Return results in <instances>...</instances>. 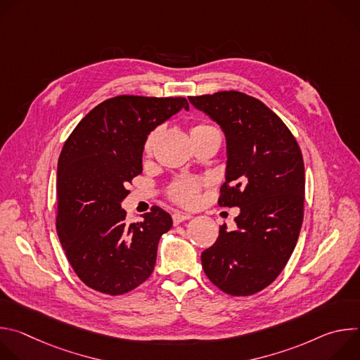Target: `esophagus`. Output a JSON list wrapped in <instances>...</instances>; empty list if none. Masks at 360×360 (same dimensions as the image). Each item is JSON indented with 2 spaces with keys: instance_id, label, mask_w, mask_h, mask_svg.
<instances>
[{
  "instance_id": "1",
  "label": "esophagus",
  "mask_w": 360,
  "mask_h": 360,
  "mask_svg": "<svg viewBox=\"0 0 360 360\" xmlns=\"http://www.w3.org/2000/svg\"><path fill=\"white\" fill-rule=\"evenodd\" d=\"M191 218H192V215H189V214H184V212H175V214L172 215L174 225H179L181 222L188 221V219H191Z\"/></svg>"
}]
</instances>
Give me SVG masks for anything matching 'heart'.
I'll return each mask as SVG.
<instances>
[{"mask_svg": "<svg viewBox=\"0 0 360 360\" xmlns=\"http://www.w3.org/2000/svg\"><path fill=\"white\" fill-rule=\"evenodd\" d=\"M203 128H211V127H208V125H196V127L192 128V132L203 129ZM157 134H158V129L152 131L148 135V138L145 141V145H143L145 153H149L152 150L153 142H155V139H157ZM202 184H203V181H200V179L181 178V179H178V181H175L172 184V186L169 189V195H171V198L176 203L185 205V207H193V205L198 202L199 189H200Z\"/></svg>", "mask_w": 360, "mask_h": 360, "instance_id": "heart-1", "label": "heart"}]
</instances>
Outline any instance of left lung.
Returning <instances> with one entry per match:
<instances>
[{"label": "left lung", "mask_w": 360, "mask_h": 360, "mask_svg": "<svg viewBox=\"0 0 360 360\" xmlns=\"http://www.w3.org/2000/svg\"><path fill=\"white\" fill-rule=\"evenodd\" d=\"M215 121L226 139L221 207H238L236 229H219L200 255L210 281L225 293L248 296L269 286L296 246L304 200L299 145L264 102L238 91L189 96Z\"/></svg>", "instance_id": "1"}]
</instances>
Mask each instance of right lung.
<instances>
[{
    "mask_svg": "<svg viewBox=\"0 0 360 360\" xmlns=\"http://www.w3.org/2000/svg\"><path fill=\"white\" fill-rule=\"evenodd\" d=\"M182 108V96L120 95L101 102L64 143L57 169V232L78 278L89 288L122 295L145 282L172 218L160 207L128 224L121 202L142 172L148 135Z\"/></svg>",
    "mask_w": 360,
    "mask_h": 360,
    "instance_id": "right-lung-1",
    "label": "right lung"
}]
</instances>
